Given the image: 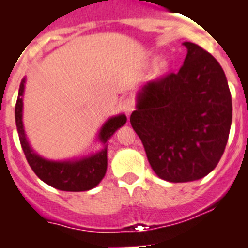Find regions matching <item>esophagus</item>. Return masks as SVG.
Returning <instances> with one entry per match:
<instances>
[{
	"label": "esophagus",
	"mask_w": 248,
	"mask_h": 248,
	"mask_svg": "<svg viewBox=\"0 0 248 248\" xmlns=\"http://www.w3.org/2000/svg\"><path fill=\"white\" fill-rule=\"evenodd\" d=\"M135 109V100L133 98H126L123 100V110L125 111L126 115H130L131 111Z\"/></svg>",
	"instance_id": "1"
}]
</instances>
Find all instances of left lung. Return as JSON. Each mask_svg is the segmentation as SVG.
Listing matches in <instances>:
<instances>
[{
  "instance_id": "1",
  "label": "left lung",
  "mask_w": 248,
  "mask_h": 248,
  "mask_svg": "<svg viewBox=\"0 0 248 248\" xmlns=\"http://www.w3.org/2000/svg\"><path fill=\"white\" fill-rule=\"evenodd\" d=\"M177 73L146 83L130 115L149 164L170 183L199 180L220 161L232 122L225 72L214 56L191 42Z\"/></svg>"
}]
</instances>
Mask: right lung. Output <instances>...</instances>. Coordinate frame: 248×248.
Masks as SVG:
<instances>
[{"label": "right lung", "instance_id": "1", "mask_svg": "<svg viewBox=\"0 0 248 248\" xmlns=\"http://www.w3.org/2000/svg\"><path fill=\"white\" fill-rule=\"evenodd\" d=\"M25 82L26 79L23 78L19 84L18 98H17L16 108H15V118H16L19 143L34 174L46 184L62 191H87L95 187L107 172V165H108L107 146L104 150L99 151L97 154L83 157L80 160H74V161H50L37 155L31 149L26 139L23 123H22V108H23L22 97L25 91ZM125 123L126 117L124 114L110 118L100 129V141L107 145L109 138Z\"/></svg>", "mask_w": 248, "mask_h": 248}]
</instances>
